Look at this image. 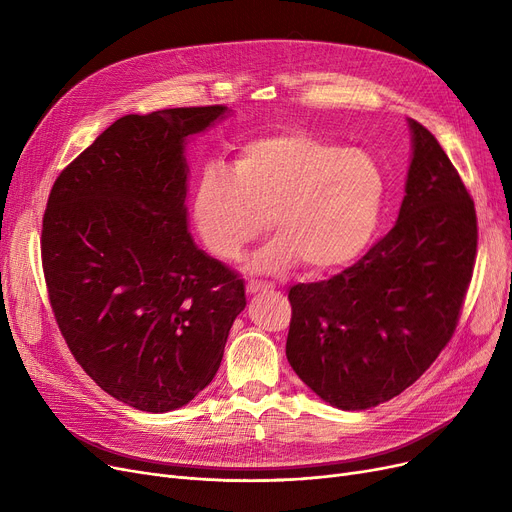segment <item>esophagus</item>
I'll return each instance as SVG.
<instances>
[{"mask_svg":"<svg viewBox=\"0 0 512 512\" xmlns=\"http://www.w3.org/2000/svg\"><path fill=\"white\" fill-rule=\"evenodd\" d=\"M270 288H272V284H267V282H257V280H251V282L247 284V292H249V294L265 292V290H270Z\"/></svg>","mask_w":512,"mask_h":512,"instance_id":"34e87169","label":"esophagus"}]
</instances>
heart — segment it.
Listing matches in <instances>:
<instances>
[{
	"instance_id": "b5f03b06",
	"label": "heart",
	"mask_w": 512,
	"mask_h": 512,
	"mask_svg": "<svg viewBox=\"0 0 512 512\" xmlns=\"http://www.w3.org/2000/svg\"><path fill=\"white\" fill-rule=\"evenodd\" d=\"M384 195V174L367 153L284 130L242 147L232 172L207 166L193 218L203 245L224 261L236 259L270 218L280 234L251 259V270L284 272L301 259L321 274L369 247Z\"/></svg>"
}]
</instances>
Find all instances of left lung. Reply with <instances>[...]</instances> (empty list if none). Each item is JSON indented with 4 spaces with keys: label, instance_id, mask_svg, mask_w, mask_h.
<instances>
[{
    "label": "left lung",
    "instance_id": "obj_1",
    "mask_svg": "<svg viewBox=\"0 0 512 512\" xmlns=\"http://www.w3.org/2000/svg\"><path fill=\"white\" fill-rule=\"evenodd\" d=\"M407 122L411 164L394 228L342 274L288 292V363L342 411L378 407L421 378L454 334L473 274V199L434 134Z\"/></svg>",
    "mask_w": 512,
    "mask_h": 512
}]
</instances>
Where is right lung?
Returning a JSON list of instances; mask_svg holds the SVG:
<instances>
[{"label":"right lung","mask_w":512,"mask_h":512,"mask_svg":"<svg viewBox=\"0 0 512 512\" xmlns=\"http://www.w3.org/2000/svg\"><path fill=\"white\" fill-rule=\"evenodd\" d=\"M224 105L130 114L58 176L41 255L74 359L124 405L168 413L218 373L245 282L188 232L186 145Z\"/></svg>","instance_id":"obj_1"}]
</instances>
